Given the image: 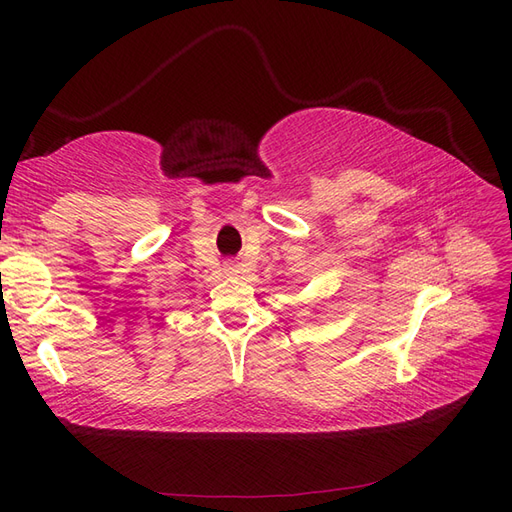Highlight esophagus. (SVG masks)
<instances>
[{
    "label": "esophagus",
    "instance_id": "obj_1",
    "mask_svg": "<svg viewBox=\"0 0 512 512\" xmlns=\"http://www.w3.org/2000/svg\"><path fill=\"white\" fill-rule=\"evenodd\" d=\"M226 271H228V275H237V267L232 265V262H228V265H226Z\"/></svg>",
    "mask_w": 512,
    "mask_h": 512
}]
</instances>
